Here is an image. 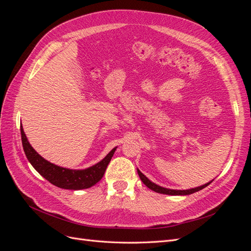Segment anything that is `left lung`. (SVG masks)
Returning <instances> with one entry per match:
<instances>
[{
  "mask_svg": "<svg viewBox=\"0 0 251 251\" xmlns=\"http://www.w3.org/2000/svg\"><path fill=\"white\" fill-rule=\"evenodd\" d=\"M137 173L139 175V177L141 179V181L143 182V184H146L149 188H151V191H154L156 193H159V194H164V195H171V196H184V195H191V194H194L196 192H199L201 191V189H203L204 187H206L207 185H209L212 181L211 180L209 182H207V183H205L201 186H198V187H194V188H189V189H171V188H165V187H162L160 185H158L156 183H154V182H151L149 178H147L144 175L137 169Z\"/></svg>",
  "mask_w": 251,
  "mask_h": 251,
  "instance_id": "8db88e82",
  "label": "left lung"
}]
</instances>
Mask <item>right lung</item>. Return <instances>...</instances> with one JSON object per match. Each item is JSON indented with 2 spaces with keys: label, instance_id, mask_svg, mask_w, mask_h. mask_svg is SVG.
Segmentation results:
<instances>
[{
  "label": "right lung",
  "instance_id": "add662e5",
  "mask_svg": "<svg viewBox=\"0 0 251 251\" xmlns=\"http://www.w3.org/2000/svg\"><path fill=\"white\" fill-rule=\"evenodd\" d=\"M21 135L23 149H24L29 162L31 163L35 171L45 179H47L53 185L64 189H73V191L85 189L95 185L103 177L105 169H107L108 164L110 163L111 159L117 149V147L114 148L101 161L90 166L88 169L71 170L53 164L37 153L31 147V144L29 143L26 134L24 130H23L22 125Z\"/></svg>",
  "mask_w": 251,
  "mask_h": 251
}]
</instances>
